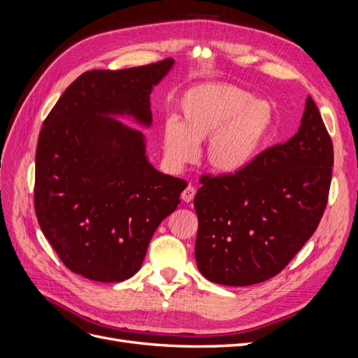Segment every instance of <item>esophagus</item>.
Instances as JSON below:
<instances>
[{"mask_svg":"<svg viewBox=\"0 0 358 358\" xmlns=\"http://www.w3.org/2000/svg\"><path fill=\"white\" fill-rule=\"evenodd\" d=\"M194 195H195V188L191 187V185H188V187L185 188L183 192H182V200L185 203H189V201L194 200Z\"/></svg>","mask_w":358,"mask_h":358,"instance_id":"1","label":"esophagus"}]
</instances>
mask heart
<instances>
[{
	"mask_svg": "<svg viewBox=\"0 0 358 358\" xmlns=\"http://www.w3.org/2000/svg\"><path fill=\"white\" fill-rule=\"evenodd\" d=\"M178 117L166 118L162 127L164 154L170 163L182 166L191 162L195 143L206 139V166L217 175H236L261 151L274 124V109L240 85L210 83L180 96Z\"/></svg>",
	"mask_w": 358,
	"mask_h": 358,
	"instance_id": "obj_1",
	"label": "heart"
}]
</instances>
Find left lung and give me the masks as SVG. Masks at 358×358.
<instances>
[{
	"instance_id": "1",
	"label": "left lung",
	"mask_w": 358,
	"mask_h": 358,
	"mask_svg": "<svg viewBox=\"0 0 358 358\" xmlns=\"http://www.w3.org/2000/svg\"><path fill=\"white\" fill-rule=\"evenodd\" d=\"M334 145L308 96L298 133L271 146L236 175L203 176L195 261L224 286L277 275L315 232L327 204Z\"/></svg>"
}]
</instances>
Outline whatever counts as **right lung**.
Here are the masks:
<instances>
[{
	"label": "right lung",
	"instance_id": "add662e5",
	"mask_svg": "<svg viewBox=\"0 0 358 358\" xmlns=\"http://www.w3.org/2000/svg\"><path fill=\"white\" fill-rule=\"evenodd\" d=\"M175 60L81 73L43 122L35 154V213L66 268L118 282L142 266L157 227L187 182L148 162L145 136L114 117L150 127V94Z\"/></svg>",
	"mask_w": 358,
	"mask_h": 358
}]
</instances>
